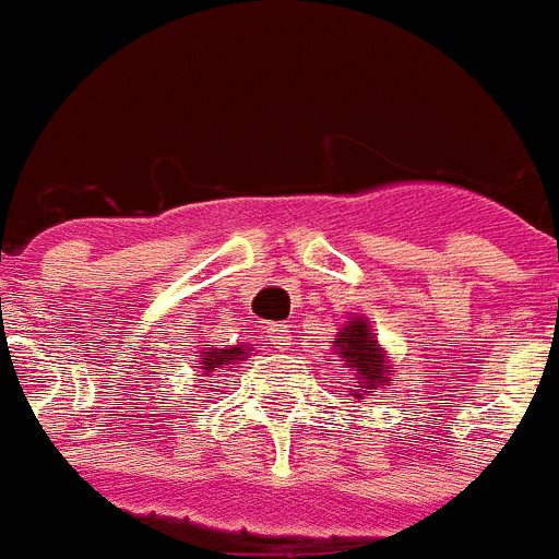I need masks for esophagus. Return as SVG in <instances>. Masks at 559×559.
Here are the masks:
<instances>
[{
	"label": "esophagus",
	"mask_w": 559,
	"mask_h": 559,
	"mask_svg": "<svg viewBox=\"0 0 559 559\" xmlns=\"http://www.w3.org/2000/svg\"><path fill=\"white\" fill-rule=\"evenodd\" d=\"M267 336H270V342H273L275 348H286V345H289V325L286 323H270L267 325Z\"/></svg>",
	"instance_id": "34e87169"
}]
</instances>
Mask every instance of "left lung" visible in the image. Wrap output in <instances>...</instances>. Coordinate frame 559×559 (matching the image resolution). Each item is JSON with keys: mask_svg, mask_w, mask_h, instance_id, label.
Segmentation results:
<instances>
[{"mask_svg": "<svg viewBox=\"0 0 559 559\" xmlns=\"http://www.w3.org/2000/svg\"><path fill=\"white\" fill-rule=\"evenodd\" d=\"M334 354L340 361H345L348 370H354L356 381L350 395L365 399L373 392L386 390L392 384V365L386 350L379 345V336L370 329V320L365 314L348 317L345 323L336 329Z\"/></svg>", "mask_w": 559, "mask_h": 559, "instance_id": "obj_1", "label": "left lung"}]
</instances>
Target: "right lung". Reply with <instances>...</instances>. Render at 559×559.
<instances>
[{"instance_id":"1","label":"right lung","mask_w":559,"mask_h":559,"mask_svg":"<svg viewBox=\"0 0 559 559\" xmlns=\"http://www.w3.org/2000/svg\"><path fill=\"white\" fill-rule=\"evenodd\" d=\"M198 354V373L203 379H214L217 373H225V367L242 365L250 356V348L248 345H230V348H200Z\"/></svg>"}]
</instances>
